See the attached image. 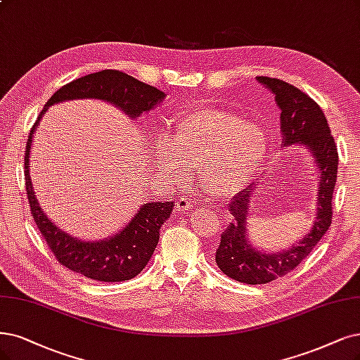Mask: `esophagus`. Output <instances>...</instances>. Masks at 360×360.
I'll return each mask as SVG.
<instances>
[{
    "label": "esophagus",
    "mask_w": 360,
    "mask_h": 360,
    "mask_svg": "<svg viewBox=\"0 0 360 360\" xmlns=\"http://www.w3.org/2000/svg\"><path fill=\"white\" fill-rule=\"evenodd\" d=\"M175 205H176V210L182 212V214L194 207V203L190 200V198H187V195H181Z\"/></svg>",
    "instance_id": "34e87169"
}]
</instances>
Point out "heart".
I'll return each mask as SVG.
<instances>
[{"label": "heart", "instance_id": "heart-1", "mask_svg": "<svg viewBox=\"0 0 360 360\" xmlns=\"http://www.w3.org/2000/svg\"><path fill=\"white\" fill-rule=\"evenodd\" d=\"M267 151V133L259 124L218 108L187 112L176 122L172 139L157 142L162 169L179 173L185 165L195 167L205 191L217 198L245 190Z\"/></svg>", "mask_w": 360, "mask_h": 360}]
</instances>
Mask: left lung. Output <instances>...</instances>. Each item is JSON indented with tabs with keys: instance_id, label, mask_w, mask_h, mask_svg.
Returning <instances> with one entry per match:
<instances>
[{
	"instance_id": "left-lung-1",
	"label": "left lung",
	"mask_w": 360,
	"mask_h": 360,
	"mask_svg": "<svg viewBox=\"0 0 360 360\" xmlns=\"http://www.w3.org/2000/svg\"><path fill=\"white\" fill-rule=\"evenodd\" d=\"M257 79L274 93L276 102L282 111V143H301L307 146L321 173V182L317 190L319 207L310 233L288 250L285 249L277 254H264L252 248L246 236L248 203L252 188H257V185H250L233 198L229 210H231L234 221L221 234L215 259L224 274L248 285L269 283L297 269L302 259L310 255V252L330 227L332 194H334L338 170L335 141L330 135L328 120L321 106L309 95L283 79L270 77H257Z\"/></svg>"
}]
</instances>
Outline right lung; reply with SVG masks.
Listing matches in <instances>:
<instances>
[{
	"label": "right lung",
	"instance_id": "1",
	"mask_svg": "<svg viewBox=\"0 0 360 360\" xmlns=\"http://www.w3.org/2000/svg\"><path fill=\"white\" fill-rule=\"evenodd\" d=\"M95 98L123 110L124 114L135 118L143 111L153 110L165 99V93L150 84H145L122 71L103 70L89 74L62 86L44 105L34 123L25 150V181L26 194L31 206V214L39 233L46 238L49 249L59 264L74 273L82 274L91 281L123 282L138 276L153 257L158 243L160 229L170 217L173 202L145 203L138 214L130 219L124 229L115 236L99 242H83L66 234L53 224L44 210L39 207L32 190L30 176V153L32 136L39 118L47 106L72 99Z\"/></svg>",
	"mask_w": 360,
	"mask_h": 360
}]
</instances>
